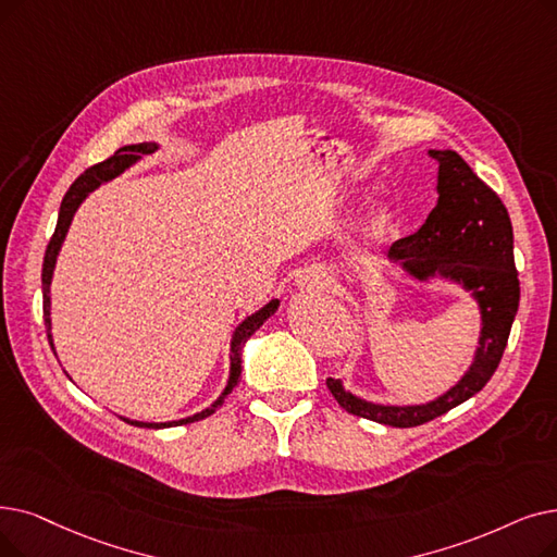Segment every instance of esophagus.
<instances>
[{
  "label": "esophagus",
  "instance_id": "1",
  "mask_svg": "<svg viewBox=\"0 0 557 557\" xmlns=\"http://www.w3.org/2000/svg\"><path fill=\"white\" fill-rule=\"evenodd\" d=\"M298 288L311 296H321L330 288V275L323 269H305L298 277Z\"/></svg>",
  "mask_w": 557,
  "mask_h": 557
}]
</instances>
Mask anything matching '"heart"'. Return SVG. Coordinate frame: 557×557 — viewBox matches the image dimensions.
<instances>
[{
    "mask_svg": "<svg viewBox=\"0 0 557 557\" xmlns=\"http://www.w3.org/2000/svg\"><path fill=\"white\" fill-rule=\"evenodd\" d=\"M392 225V209L386 202H373L359 219V232L364 236H380Z\"/></svg>",
    "mask_w": 557,
    "mask_h": 557,
    "instance_id": "1",
    "label": "heart"
}]
</instances>
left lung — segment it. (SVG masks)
<instances>
[{
  "label": "left lung",
  "instance_id": "obj_1",
  "mask_svg": "<svg viewBox=\"0 0 557 557\" xmlns=\"http://www.w3.org/2000/svg\"><path fill=\"white\" fill-rule=\"evenodd\" d=\"M437 161V205L425 223L389 248L392 263L419 284L442 280L469 294L480 313L471 364L450 389L428 403L382 405L352 394L344 380L327 389L346 412L392 428H412L475 396L494 375L519 309L515 234L496 193L453 150H428Z\"/></svg>",
  "mask_w": 557,
  "mask_h": 557
}]
</instances>
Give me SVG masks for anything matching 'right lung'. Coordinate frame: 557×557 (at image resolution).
I'll use <instances>...</instances> for the list:
<instances>
[{"label":"right lung","instance_id":"right-lung-1","mask_svg":"<svg viewBox=\"0 0 557 557\" xmlns=\"http://www.w3.org/2000/svg\"><path fill=\"white\" fill-rule=\"evenodd\" d=\"M159 150V143H134V145H125V148H120L111 159L98 163L88 168V171L84 175H79L75 180V184H72L65 193V198L61 202V209H59V221H57V230H54V236L50 238V246H47L45 250V261H42V313H45V327H47V336H50V346L52 350L54 348V336H52V277H54V269H57V259H59V252L63 248V240L67 236V230L72 225V219H75L77 209L84 205V200L90 196L92 190H98L102 184H109L111 180L120 177L125 171H129V168L134 163H138L143 157L148 154H154ZM280 309V298H273L271 302H265L261 309L252 311L250 317H246L244 321H240L232 336H230V375H227V382H225V389L221 392V396L215 398L211 405H207L205 409H200V412L190 414V417H184V419H173V421H163V423H152V421H134V419H125L127 423L136 425V428H173V425H182V423H193V421H200V419H207L211 417L215 409H219L225 398L232 394V389L236 386L238 377H240V364H244V359H240V350H244L248 338L269 321L273 313Z\"/></svg>","mask_w":557,"mask_h":557}]
</instances>
